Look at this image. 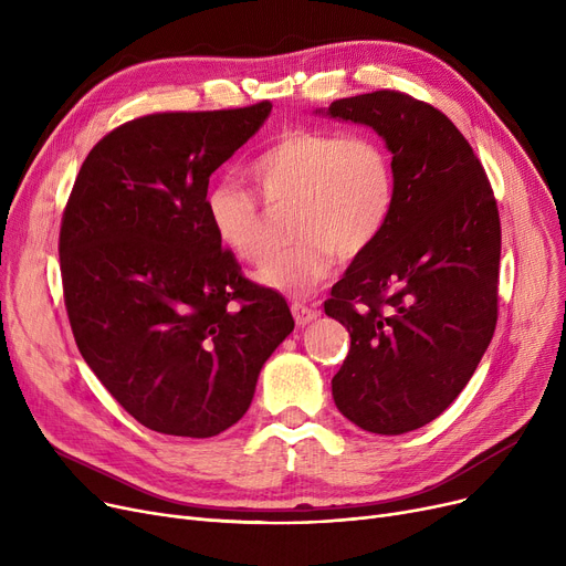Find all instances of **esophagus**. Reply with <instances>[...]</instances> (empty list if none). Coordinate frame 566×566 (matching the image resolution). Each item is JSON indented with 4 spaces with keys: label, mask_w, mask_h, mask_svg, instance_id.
<instances>
[{
    "label": "esophagus",
    "mask_w": 566,
    "mask_h": 566,
    "mask_svg": "<svg viewBox=\"0 0 566 566\" xmlns=\"http://www.w3.org/2000/svg\"><path fill=\"white\" fill-rule=\"evenodd\" d=\"M291 312H293V318H295V323H298V325H307V323H312L321 314L316 307H310L305 303H293Z\"/></svg>",
    "instance_id": "obj_1"
}]
</instances>
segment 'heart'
Here are the masks:
<instances>
[{
  "instance_id": "heart-1",
  "label": "heart",
  "mask_w": 566,
  "mask_h": 566,
  "mask_svg": "<svg viewBox=\"0 0 566 566\" xmlns=\"http://www.w3.org/2000/svg\"><path fill=\"white\" fill-rule=\"evenodd\" d=\"M265 206H291L293 245L268 256L259 282L289 295L310 293L328 277L335 256H363L385 231L397 197L395 160L378 137L303 126L284 133L248 167ZM218 243L245 263L265 254V218L241 186L220 181L203 195Z\"/></svg>"
}]
</instances>
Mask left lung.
Wrapping results in <instances>:
<instances>
[{"label": "left lung", "mask_w": 566, "mask_h": 566, "mask_svg": "<svg viewBox=\"0 0 566 566\" xmlns=\"http://www.w3.org/2000/svg\"><path fill=\"white\" fill-rule=\"evenodd\" d=\"M328 114L374 128L397 176L388 227L325 301L350 333L333 397L353 424L399 436L436 420L491 344L500 213L480 158L433 105L380 88Z\"/></svg>", "instance_id": "obj_1"}]
</instances>
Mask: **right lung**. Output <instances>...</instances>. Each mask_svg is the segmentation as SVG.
I'll use <instances>...</instances> for the list:
<instances>
[{
    "label": "right lung",
    "mask_w": 566,
    "mask_h": 566,
    "mask_svg": "<svg viewBox=\"0 0 566 566\" xmlns=\"http://www.w3.org/2000/svg\"><path fill=\"white\" fill-rule=\"evenodd\" d=\"M271 109L133 118L88 151L66 201L59 265L75 344L151 431L211 438L235 424L293 331L286 301L241 273L203 211L211 174Z\"/></svg>",
    "instance_id": "1"
}]
</instances>
